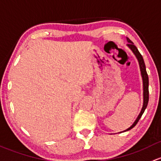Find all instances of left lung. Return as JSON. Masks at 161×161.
<instances>
[{"label":"left lung","mask_w":161,"mask_h":161,"mask_svg":"<svg viewBox=\"0 0 161 161\" xmlns=\"http://www.w3.org/2000/svg\"><path fill=\"white\" fill-rule=\"evenodd\" d=\"M126 40L127 42H128L127 46L130 48L131 51H132V52L133 53L134 55L136 56L137 60H138L139 65H140V73H141V77L142 80V95H143V103H142V107L141 111H140V114H139V115L137 116L136 119L135 120V122L132 123V125H131L130 127H129L127 130L122 131V132H125V131L130 130L136 125L138 121L140 120V119L141 118L142 115L143 114L145 109L147 108V105H148V102H149V78H148V75H147V70H146V66H145V63H144V60H143V58H142V56L141 54H140V53L139 52L138 49H137V48L136 47L135 45L133 44V42H132L129 38H126Z\"/></svg>","instance_id":"left-lung-1"}]
</instances>
